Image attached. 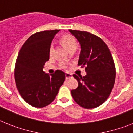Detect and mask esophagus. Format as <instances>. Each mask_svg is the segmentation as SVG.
<instances>
[{
  "label": "esophagus",
  "mask_w": 133,
  "mask_h": 133,
  "mask_svg": "<svg viewBox=\"0 0 133 133\" xmlns=\"http://www.w3.org/2000/svg\"><path fill=\"white\" fill-rule=\"evenodd\" d=\"M72 78V74H69V73H66L65 74V79H70V78Z\"/></svg>",
  "instance_id": "1"
}]
</instances>
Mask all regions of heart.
Segmentation results:
<instances>
[{"label":"heart","mask_w":133,"mask_h":133,"mask_svg":"<svg viewBox=\"0 0 133 133\" xmlns=\"http://www.w3.org/2000/svg\"><path fill=\"white\" fill-rule=\"evenodd\" d=\"M61 43L66 47L70 51L76 50L77 47V41L76 39L71 35H64L61 37ZM54 51V45L51 44L49 47V55H52ZM59 66L62 68H65L66 67V63L65 62L59 63Z\"/></svg>","instance_id":"b5f03b06"}]
</instances>
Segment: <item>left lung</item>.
<instances>
[{"label": "left lung", "instance_id": "obj_1", "mask_svg": "<svg viewBox=\"0 0 133 133\" xmlns=\"http://www.w3.org/2000/svg\"><path fill=\"white\" fill-rule=\"evenodd\" d=\"M81 45L78 65L85 68V76L74 74L78 87L71 91L76 103L84 108L103 104L111 93L116 77L112 54L101 38L86 31L70 29Z\"/></svg>", "mask_w": 133, "mask_h": 133}]
</instances>
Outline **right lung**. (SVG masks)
Masks as SVG:
<instances>
[{
  "instance_id": "add662e5",
  "label": "right lung",
  "mask_w": 133,
  "mask_h": 133,
  "mask_svg": "<svg viewBox=\"0 0 133 133\" xmlns=\"http://www.w3.org/2000/svg\"><path fill=\"white\" fill-rule=\"evenodd\" d=\"M59 30L43 31L30 36L21 48L15 67L16 86L29 104L43 108L55 100L65 79V73L56 70L49 75L43 71L49 59V47Z\"/></svg>"
}]
</instances>
